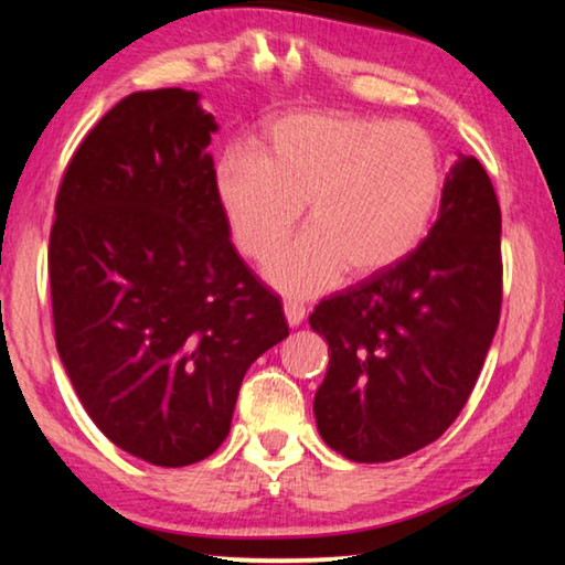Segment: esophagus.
I'll return each instance as SVG.
<instances>
[{
	"label": "esophagus",
	"mask_w": 565,
	"mask_h": 565,
	"mask_svg": "<svg viewBox=\"0 0 565 565\" xmlns=\"http://www.w3.org/2000/svg\"><path fill=\"white\" fill-rule=\"evenodd\" d=\"M284 313H286V321H289V327H299L306 317V309L299 301H286L284 303Z\"/></svg>",
	"instance_id": "esophagus-1"
}]
</instances>
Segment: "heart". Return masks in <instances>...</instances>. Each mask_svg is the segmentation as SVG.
<instances>
[{
  "label": "heart",
  "mask_w": 565,
  "mask_h": 565,
  "mask_svg": "<svg viewBox=\"0 0 565 565\" xmlns=\"http://www.w3.org/2000/svg\"><path fill=\"white\" fill-rule=\"evenodd\" d=\"M446 184L444 151L411 121L303 111L266 124L256 157L232 151L214 194L234 246L266 262L299 224L311 228L266 269L276 289L313 296L343 271L371 279L416 252Z\"/></svg>",
  "instance_id": "obj_1"
}]
</instances>
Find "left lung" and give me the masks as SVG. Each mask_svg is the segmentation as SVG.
<instances>
[{"label":"left lung","instance_id":"1","mask_svg":"<svg viewBox=\"0 0 565 565\" xmlns=\"http://www.w3.org/2000/svg\"><path fill=\"white\" fill-rule=\"evenodd\" d=\"M501 274L499 199L481 161L458 154L416 252L309 317L331 351L313 396L327 446L384 463L436 441L466 406L499 329Z\"/></svg>","mask_w":565,"mask_h":565}]
</instances>
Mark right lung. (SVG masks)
<instances>
[{"instance_id": "right-lung-1", "label": "right lung", "mask_w": 565, "mask_h": 565, "mask_svg": "<svg viewBox=\"0 0 565 565\" xmlns=\"http://www.w3.org/2000/svg\"><path fill=\"white\" fill-rule=\"evenodd\" d=\"M196 92L121 99L74 151L56 194V351L121 451L179 468L232 428L248 366L289 337L279 296L228 242Z\"/></svg>"}]
</instances>
